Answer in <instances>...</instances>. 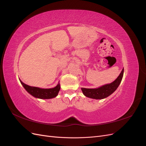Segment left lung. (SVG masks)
I'll return each instance as SVG.
<instances>
[{
	"label": "left lung",
	"mask_w": 146,
	"mask_h": 146,
	"mask_svg": "<svg viewBox=\"0 0 146 146\" xmlns=\"http://www.w3.org/2000/svg\"><path fill=\"white\" fill-rule=\"evenodd\" d=\"M123 74V68L121 74L115 80L110 84H107L98 88L90 89V88H82L83 94L86 97L94 99H102L107 98L116 90L122 81Z\"/></svg>",
	"instance_id": "1"
}]
</instances>
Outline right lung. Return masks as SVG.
Returning <instances> with one entry per match:
<instances>
[{"label": "right lung", "instance_id": "obj_1", "mask_svg": "<svg viewBox=\"0 0 146 146\" xmlns=\"http://www.w3.org/2000/svg\"><path fill=\"white\" fill-rule=\"evenodd\" d=\"M21 83L29 94L36 98L42 99H48L55 98L58 95L60 90V85L58 83L55 88L49 89H42L38 87L30 86L21 81Z\"/></svg>", "mask_w": 146, "mask_h": 146}]
</instances>
